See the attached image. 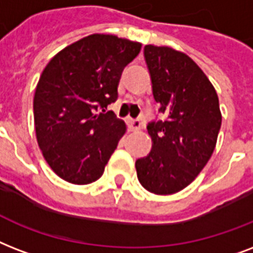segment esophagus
<instances>
[{
    "label": "esophagus",
    "mask_w": 253,
    "mask_h": 253,
    "mask_svg": "<svg viewBox=\"0 0 253 253\" xmlns=\"http://www.w3.org/2000/svg\"><path fill=\"white\" fill-rule=\"evenodd\" d=\"M128 126H129V130H132V132L140 130V129H141L140 120H129L128 121Z\"/></svg>",
    "instance_id": "esophagus-1"
}]
</instances>
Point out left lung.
<instances>
[{
  "label": "left lung",
  "mask_w": 253,
  "mask_h": 253,
  "mask_svg": "<svg viewBox=\"0 0 253 253\" xmlns=\"http://www.w3.org/2000/svg\"><path fill=\"white\" fill-rule=\"evenodd\" d=\"M154 100L166 120L148 125L152 150L136 161L137 178L157 195L181 191L212 156L222 125L218 93L190 56L166 46L146 44Z\"/></svg>",
  "instance_id": "obj_1"
}]
</instances>
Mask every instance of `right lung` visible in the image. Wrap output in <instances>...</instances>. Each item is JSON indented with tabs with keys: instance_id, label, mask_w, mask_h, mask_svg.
<instances>
[{
	"instance_id": "obj_1",
	"label": "right lung",
	"mask_w": 253,
	"mask_h": 253,
	"mask_svg": "<svg viewBox=\"0 0 253 253\" xmlns=\"http://www.w3.org/2000/svg\"><path fill=\"white\" fill-rule=\"evenodd\" d=\"M140 50V42L92 34L64 47L43 70L33 105L37 141L64 181L88 185L104 173L126 130L105 109L116 101L123 70Z\"/></svg>"
}]
</instances>
